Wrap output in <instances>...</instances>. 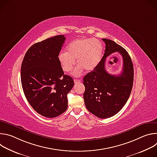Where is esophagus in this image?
<instances>
[{"label":"esophagus","mask_w":157,"mask_h":157,"mask_svg":"<svg viewBox=\"0 0 157 157\" xmlns=\"http://www.w3.org/2000/svg\"><path fill=\"white\" fill-rule=\"evenodd\" d=\"M74 82H75V83H78V82H81V80L80 79H74Z\"/></svg>","instance_id":"1"}]
</instances>
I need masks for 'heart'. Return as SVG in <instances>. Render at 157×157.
<instances>
[{
    "mask_svg": "<svg viewBox=\"0 0 157 157\" xmlns=\"http://www.w3.org/2000/svg\"><path fill=\"white\" fill-rule=\"evenodd\" d=\"M103 47L101 41L94 39L84 38L75 40L66 48V53H61L58 60L63 70L70 73L75 64L78 66L73 72L75 76H80L84 69L86 71L94 70L99 64L102 56Z\"/></svg>",
    "mask_w": 157,
    "mask_h": 157,
    "instance_id": "b5f03b06",
    "label": "heart"
}]
</instances>
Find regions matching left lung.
I'll list each match as a JSON object with an SVG mask.
<instances>
[{"label":"left lung","instance_id":"1","mask_svg":"<svg viewBox=\"0 0 157 157\" xmlns=\"http://www.w3.org/2000/svg\"><path fill=\"white\" fill-rule=\"evenodd\" d=\"M105 43V53L91 72L83 78L84 100L87 109L101 119L116 115L127 102L133 86V66L128 52L113 40L102 39ZM115 52L123 56L121 74L113 75L105 70L106 57Z\"/></svg>","mask_w":157,"mask_h":157}]
</instances>
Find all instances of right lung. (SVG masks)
I'll return each instance as SVG.
<instances>
[{
  "label": "right lung",
  "mask_w": 157,
  "mask_h": 157,
  "mask_svg": "<svg viewBox=\"0 0 157 157\" xmlns=\"http://www.w3.org/2000/svg\"><path fill=\"white\" fill-rule=\"evenodd\" d=\"M64 35L35 43L27 52L21 66V82L25 96L39 114L57 117L68 107L67 94L74 86L58 60Z\"/></svg>",
  "instance_id": "1"
}]
</instances>
